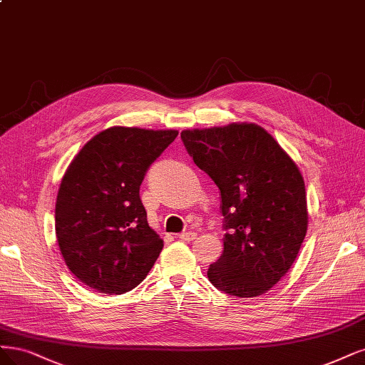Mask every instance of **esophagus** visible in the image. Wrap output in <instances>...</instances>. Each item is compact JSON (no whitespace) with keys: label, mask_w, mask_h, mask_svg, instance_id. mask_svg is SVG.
<instances>
[{"label":"esophagus","mask_w":365,"mask_h":365,"mask_svg":"<svg viewBox=\"0 0 365 365\" xmlns=\"http://www.w3.org/2000/svg\"><path fill=\"white\" fill-rule=\"evenodd\" d=\"M196 237H197V234L192 232V231H187V232H182L178 235V238H181V240H184V242H193Z\"/></svg>","instance_id":"34e87169"}]
</instances>
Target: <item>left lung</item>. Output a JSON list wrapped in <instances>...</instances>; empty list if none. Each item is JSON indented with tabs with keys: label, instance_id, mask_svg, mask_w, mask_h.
I'll list each match as a JSON object with an SVG mask.
<instances>
[{
	"label": "left lung",
	"instance_id": "left-lung-1",
	"mask_svg": "<svg viewBox=\"0 0 365 365\" xmlns=\"http://www.w3.org/2000/svg\"><path fill=\"white\" fill-rule=\"evenodd\" d=\"M181 139L222 197L226 234L210 282L237 297L264 294L290 270L307 235L302 173L257 123L184 130Z\"/></svg>",
	"mask_w": 365,
	"mask_h": 365
}]
</instances>
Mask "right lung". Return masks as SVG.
I'll list each match as a JSON object with an SVG mask.
<instances>
[{"label": "right lung", "instance_id": "1", "mask_svg": "<svg viewBox=\"0 0 365 365\" xmlns=\"http://www.w3.org/2000/svg\"><path fill=\"white\" fill-rule=\"evenodd\" d=\"M177 135L111 127L72 160L56 200V235L68 269L84 285L122 294L153 269L163 240L148 225L139 192L149 166Z\"/></svg>", "mask_w": 365, "mask_h": 365}]
</instances>
